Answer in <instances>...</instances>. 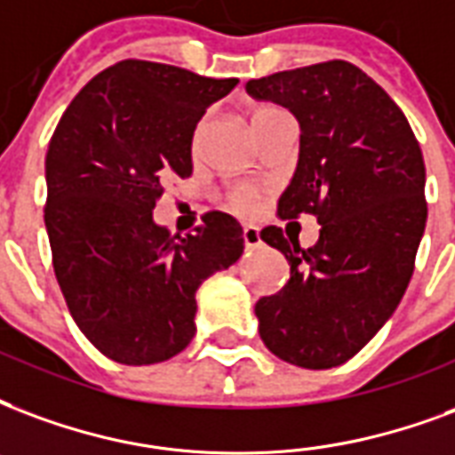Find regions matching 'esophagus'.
<instances>
[{
    "instance_id": "obj_1",
    "label": "esophagus",
    "mask_w": 455,
    "mask_h": 455,
    "mask_svg": "<svg viewBox=\"0 0 455 455\" xmlns=\"http://www.w3.org/2000/svg\"><path fill=\"white\" fill-rule=\"evenodd\" d=\"M243 243L245 248H258L262 243L260 241V228L253 227V224H245L243 227Z\"/></svg>"
}]
</instances>
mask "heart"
<instances>
[{
    "label": "heart",
    "instance_id": "obj_1",
    "mask_svg": "<svg viewBox=\"0 0 455 455\" xmlns=\"http://www.w3.org/2000/svg\"><path fill=\"white\" fill-rule=\"evenodd\" d=\"M279 110L277 108H258V110H253V116H251V124L255 127H260L262 123H267L272 116H277ZM258 195H260V190L255 188V185H238V188H234V193H231V207L238 212H251L255 210V204H258Z\"/></svg>",
    "mask_w": 455,
    "mask_h": 455
}]
</instances>
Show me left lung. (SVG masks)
Listing matches in <instances>:
<instances>
[{
  "instance_id": "8db88e82",
  "label": "left lung",
  "mask_w": 455,
  "mask_h": 455,
  "mask_svg": "<svg viewBox=\"0 0 455 455\" xmlns=\"http://www.w3.org/2000/svg\"><path fill=\"white\" fill-rule=\"evenodd\" d=\"M245 91L299 120V164L277 214H315L318 243L282 228L260 238L289 282L255 304L265 347L289 364L332 369L381 331L405 294L425 234V159L395 100L345 60L251 79Z\"/></svg>"
}]
</instances>
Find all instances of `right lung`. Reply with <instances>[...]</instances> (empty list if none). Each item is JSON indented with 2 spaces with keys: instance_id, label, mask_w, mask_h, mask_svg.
Listing matches in <instances>:
<instances>
[{
  "instance_id": "right-lung-1",
  "label": "right lung",
  "mask_w": 455,
  "mask_h": 455,
  "mask_svg": "<svg viewBox=\"0 0 455 455\" xmlns=\"http://www.w3.org/2000/svg\"><path fill=\"white\" fill-rule=\"evenodd\" d=\"M238 79L123 60L84 86L60 117L45 156V228L57 284L74 323L117 364L183 352L195 294L243 253V228L224 212L195 234L154 221L164 185L193 173V134Z\"/></svg>"
}]
</instances>
